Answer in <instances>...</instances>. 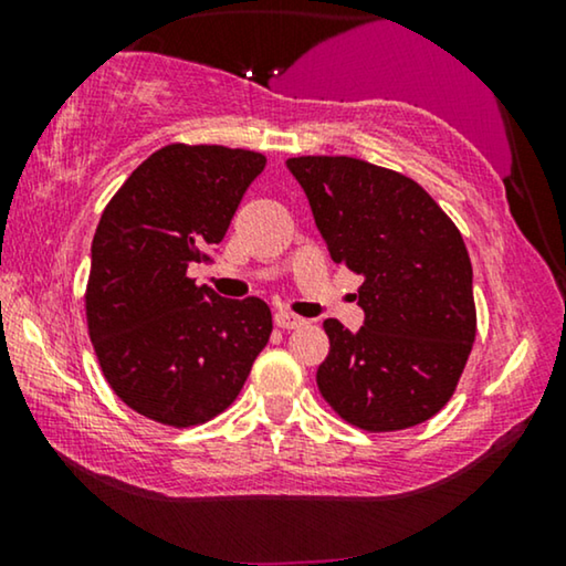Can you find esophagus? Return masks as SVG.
Wrapping results in <instances>:
<instances>
[{
	"label": "esophagus",
	"instance_id": "obj_1",
	"mask_svg": "<svg viewBox=\"0 0 566 566\" xmlns=\"http://www.w3.org/2000/svg\"><path fill=\"white\" fill-rule=\"evenodd\" d=\"M275 324L281 329H298V327H304V319H301V316H296V314L285 312V308H277Z\"/></svg>",
	"mask_w": 566,
	"mask_h": 566
}]
</instances>
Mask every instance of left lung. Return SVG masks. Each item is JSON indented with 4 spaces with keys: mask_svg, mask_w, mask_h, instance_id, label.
I'll return each mask as SVG.
<instances>
[{
    "mask_svg": "<svg viewBox=\"0 0 566 566\" xmlns=\"http://www.w3.org/2000/svg\"><path fill=\"white\" fill-rule=\"evenodd\" d=\"M335 262L363 275L358 332L324 322L322 397L355 428H415L451 399L476 337L474 273L453 221L409 177L353 157L285 161Z\"/></svg>",
    "mask_w": 566,
    "mask_h": 566,
    "instance_id": "obj_1",
    "label": "left lung"
}]
</instances>
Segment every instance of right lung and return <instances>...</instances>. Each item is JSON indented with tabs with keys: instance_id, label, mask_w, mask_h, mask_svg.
Returning a JSON list of instances; mask_svg holds the SVG:
<instances>
[{
	"instance_id": "obj_1",
	"label": "right lung",
	"mask_w": 566,
	"mask_h": 566,
	"mask_svg": "<svg viewBox=\"0 0 566 566\" xmlns=\"http://www.w3.org/2000/svg\"><path fill=\"white\" fill-rule=\"evenodd\" d=\"M265 157L172 144L142 161L92 239L87 327L113 391L154 422L190 428L223 412L273 332L260 298H221L188 277L211 265Z\"/></svg>"
}]
</instances>
